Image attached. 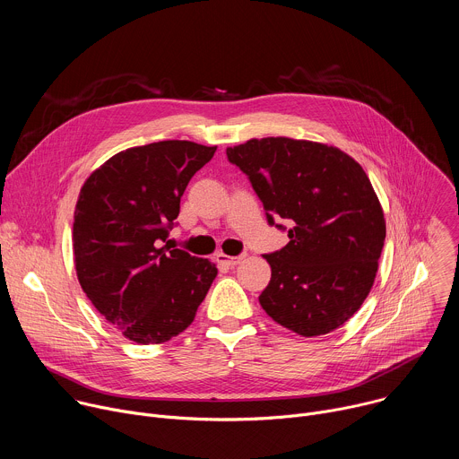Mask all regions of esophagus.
<instances>
[{
	"instance_id": "obj_1",
	"label": "esophagus",
	"mask_w": 459,
	"mask_h": 459,
	"mask_svg": "<svg viewBox=\"0 0 459 459\" xmlns=\"http://www.w3.org/2000/svg\"><path fill=\"white\" fill-rule=\"evenodd\" d=\"M241 259H245V254H239V255H227V254H218L216 255V261H218V265H221V267H234V265H238Z\"/></svg>"
}]
</instances>
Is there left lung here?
I'll return each instance as SVG.
<instances>
[{"mask_svg":"<svg viewBox=\"0 0 459 459\" xmlns=\"http://www.w3.org/2000/svg\"><path fill=\"white\" fill-rule=\"evenodd\" d=\"M227 158L247 174L269 225H290V241L264 254L273 274L261 307L299 336L333 333L368 296L385 243L365 170L336 147L290 138L250 140Z\"/></svg>","mask_w":459,"mask_h":459,"instance_id":"left-lung-1","label":"left lung"}]
</instances>
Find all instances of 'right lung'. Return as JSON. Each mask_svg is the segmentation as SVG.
<instances>
[{"mask_svg": "<svg viewBox=\"0 0 459 459\" xmlns=\"http://www.w3.org/2000/svg\"><path fill=\"white\" fill-rule=\"evenodd\" d=\"M214 152L185 140L133 147L82 186L73 227L78 280L130 342L163 343L183 333L218 276L212 261L167 241L190 178Z\"/></svg>", "mask_w": 459, "mask_h": 459, "instance_id": "obj_1", "label": "right lung"}]
</instances>
